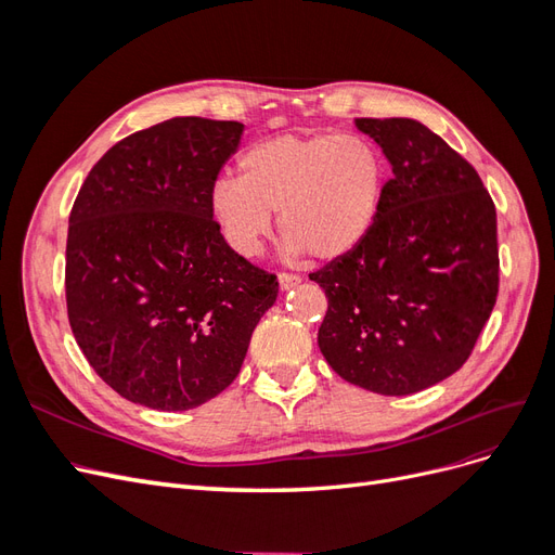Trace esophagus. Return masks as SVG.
I'll use <instances>...</instances> for the list:
<instances>
[{
    "instance_id": "34e87169",
    "label": "esophagus",
    "mask_w": 555,
    "mask_h": 555,
    "mask_svg": "<svg viewBox=\"0 0 555 555\" xmlns=\"http://www.w3.org/2000/svg\"><path fill=\"white\" fill-rule=\"evenodd\" d=\"M278 282H280V289H292L300 282V278L296 273H280Z\"/></svg>"
}]
</instances>
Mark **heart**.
Masks as SVG:
<instances>
[{"label": "heart", "instance_id": "heart-1", "mask_svg": "<svg viewBox=\"0 0 555 555\" xmlns=\"http://www.w3.org/2000/svg\"><path fill=\"white\" fill-rule=\"evenodd\" d=\"M389 188L382 150L335 131L278 133L238 157V180L215 182L210 206L231 247L255 257L273 229L289 257L338 261L371 236Z\"/></svg>", "mask_w": 555, "mask_h": 555}]
</instances>
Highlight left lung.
I'll return each mask as SVG.
<instances>
[{"label": "left lung", "mask_w": 555, "mask_h": 555, "mask_svg": "<svg viewBox=\"0 0 555 555\" xmlns=\"http://www.w3.org/2000/svg\"><path fill=\"white\" fill-rule=\"evenodd\" d=\"M391 162L379 222L310 273L328 298L317 343L343 379L410 396L469 359L498 298L495 204L475 166L408 117H359Z\"/></svg>", "instance_id": "left-lung-1"}]
</instances>
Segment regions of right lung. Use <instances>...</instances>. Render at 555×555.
<instances>
[{
	"label": "right lung",
	"mask_w": 555,
	"mask_h": 555,
	"mask_svg": "<svg viewBox=\"0 0 555 555\" xmlns=\"http://www.w3.org/2000/svg\"><path fill=\"white\" fill-rule=\"evenodd\" d=\"M243 125L171 117L99 159L66 236V314L92 371L150 410L204 405L238 377L278 278L233 251L210 194Z\"/></svg>",
	"instance_id": "obj_1"
}]
</instances>
